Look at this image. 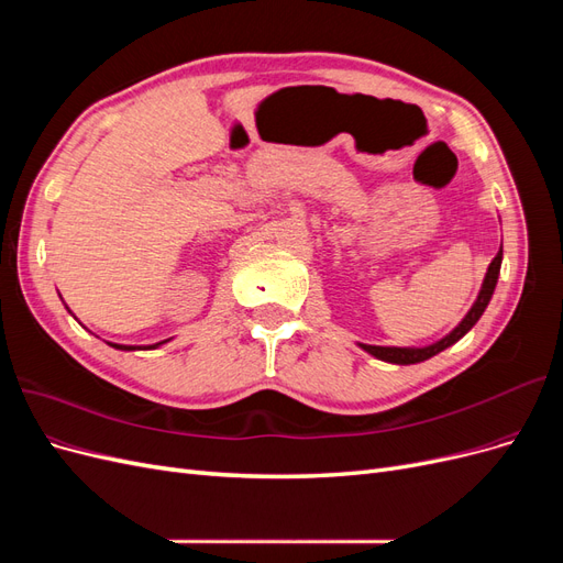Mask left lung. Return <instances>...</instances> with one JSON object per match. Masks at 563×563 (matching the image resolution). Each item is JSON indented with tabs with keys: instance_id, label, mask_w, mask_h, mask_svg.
<instances>
[{
	"instance_id": "1",
	"label": "left lung",
	"mask_w": 563,
	"mask_h": 563,
	"mask_svg": "<svg viewBox=\"0 0 563 563\" xmlns=\"http://www.w3.org/2000/svg\"><path fill=\"white\" fill-rule=\"evenodd\" d=\"M500 263H503V249L498 251V255L496 258L490 261V265H488V272H486V279H484V286H482V291H479V298H476V302L472 305V310L467 312V317L460 321V327H455L444 340H439V343H434V345H430V347H378V345H362L366 352H371L373 356H378V360H383V362H391V364H418V362H424V360H430V356H434V354H439L441 350H446V347H451L453 343H457L460 338H463L476 321H479V317L484 314V310H486V305H488V300H490V296H493V288H496V284H498V275H500Z\"/></svg>"
}]
</instances>
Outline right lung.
Returning a JSON list of instances; mask_svg holds the SVG:
<instances>
[{"instance_id": "obj_1", "label": "right lung", "mask_w": 563, "mask_h": 563, "mask_svg": "<svg viewBox=\"0 0 563 563\" xmlns=\"http://www.w3.org/2000/svg\"><path fill=\"white\" fill-rule=\"evenodd\" d=\"M157 345H162V343H157ZM157 345H150L147 350H152V347H157ZM112 347H117V350H135V347H129V345H112Z\"/></svg>"}]
</instances>
